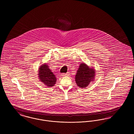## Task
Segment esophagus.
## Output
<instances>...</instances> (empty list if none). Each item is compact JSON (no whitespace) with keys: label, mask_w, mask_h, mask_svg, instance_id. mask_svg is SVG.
<instances>
[{"label":"esophagus","mask_w":134,"mask_h":134,"mask_svg":"<svg viewBox=\"0 0 134 134\" xmlns=\"http://www.w3.org/2000/svg\"><path fill=\"white\" fill-rule=\"evenodd\" d=\"M69 75V73H63V74H62V76L65 77V76H68Z\"/></svg>","instance_id":"obj_1"}]
</instances>
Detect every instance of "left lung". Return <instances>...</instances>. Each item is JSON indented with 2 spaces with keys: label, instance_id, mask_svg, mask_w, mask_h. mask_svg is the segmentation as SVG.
<instances>
[{
  "label": "left lung",
  "instance_id": "8db88e82",
  "mask_svg": "<svg viewBox=\"0 0 134 134\" xmlns=\"http://www.w3.org/2000/svg\"><path fill=\"white\" fill-rule=\"evenodd\" d=\"M96 71L85 63L80 64L75 75V82L80 88H86L91 81H93Z\"/></svg>",
  "mask_w": 134,
  "mask_h": 134
}]
</instances>
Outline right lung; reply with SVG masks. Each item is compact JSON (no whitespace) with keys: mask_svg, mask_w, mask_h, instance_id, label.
Wrapping results in <instances>:
<instances>
[{"mask_svg":"<svg viewBox=\"0 0 134 134\" xmlns=\"http://www.w3.org/2000/svg\"><path fill=\"white\" fill-rule=\"evenodd\" d=\"M38 75L39 80L48 87L54 86L56 82V77L47 63L42 64L40 67Z\"/></svg>","mask_w":134,"mask_h":134,"instance_id":"1","label":"right lung"}]
</instances>
